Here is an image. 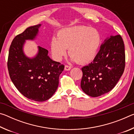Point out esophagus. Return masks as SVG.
Returning a JSON list of instances; mask_svg holds the SVG:
<instances>
[{
    "mask_svg": "<svg viewBox=\"0 0 134 134\" xmlns=\"http://www.w3.org/2000/svg\"><path fill=\"white\" fill-rule=\"evenodd\" d=\"M71 69V67L70 66V65H65L64 69H65V70H66V71H69V70Z\"/></svg>",
    "mask_w": 134,
    "mask_h": 134,
    "instance_id": "34e87169",
    "label": "esophagus"
}]
</instances>
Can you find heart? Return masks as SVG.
Here are the masks:
<instances>
[{
	"label": "heart",
	"instance_id": "b5f03b06",
	"mask_svg": "<svg viewBox=\"0 0 134 134\" xmlns=\"http://www.w3.org/2000/svg\"><path fill=\"white\" fill-rule=\"evenodd\" d=\"M100 42V37L96 29L74 26L59 31L57 38H52L51 49L57 61H61L66 55L67 49H69L72 60L79 64H86L94 58Z\"/></svg>",
	"mask_w": 134,
	"mask_h": 134
}]
</instances>
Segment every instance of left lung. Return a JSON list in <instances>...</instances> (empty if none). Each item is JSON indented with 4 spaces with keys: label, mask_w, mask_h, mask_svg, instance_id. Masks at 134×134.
<instances>
[{
    "label": "left lung",
    "mask_w": 134,
    "mask_h": 134,
    "mask_svg": "<svg viewBox=\"0 0 134 134\" xmlns=\"http://www.w3.org/2000/svg\"><path fill=\"white\" fill-rule=\"evenodd\" d=\"M125 66L123 40L120 35L110 36L101 45L93 62L81 69V89L92 97H98L110 92L121 78Z\"/></svg>",
    "instance_id": "1"
}]
</instances>
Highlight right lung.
Masks as SVG:
<instances>
[{
    "instance_id": "1",
    "label": "right lung",
    "mask_w": 134,
    "mask_h": 134,
    "mask_svg": "<svg viewBox=\"0 0 134 134\" xmlns=\"http://www.w3.org/2000/svg\"><path fill=\"white\" fill-rule=\"evenodd\" d=\"M40 26L41 24L28 27L14 38L9 51L8 69L11 80L22 94L34 101L44 102L57 89L64 65L52 60L48 51L40 46L34 57L25 55V40H34Z\"/></svg>"
}]
</instances>
